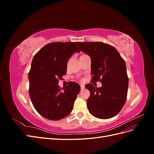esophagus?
Listing matches in <instances>:
<instances>
[{
  "instance_id": "esophagus-1",
  "label": "esophagus",
  "mask_w": 154,
  "mask_h": 154,
  "mask_svg": "<svg viewBox=\"0 0 154 154\" xmlns=\"http://www.w3.org/2000/svg\"><path fill=\"white\" fill-rule=\"evenodd\" d=\"M80 86H81V89H84V88H85V86L84 85H81Z\"/></svg>"
}]
</instances>
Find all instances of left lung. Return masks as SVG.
<instances>
[{"label": "left lung", "mask_w": 154, "mask_h": 154, "mask_svg": "<svg viewBox=\"0 0 154 154\" xmlns=\"http://www.w3.org/2000/svg\"><path fill=\"white\" fill-rule=\"evenodd\" d=\"M78 48L91 58L92 82L100 81L101 87L85 85L91 95L87 100L89 112L99 119L117 115L127 100L128 78L124 60L115 48L100 42H77Z\"/></svg>", "instance_id": "obj_1"}]
</instances>
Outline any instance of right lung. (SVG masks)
<instances>
[{"label":"right lung","instance_id":"obj_1","mask_svg":"<svg viewBox=\"0 0 154 154\" xmlns=\"http://www.w3.org/2000/svg\"><path fill=\"white\" fill-rule=\"evenodd\" d=\"M80 53L74 42H53L42 48L32 60L29 72V95L35 109L44 118L60 120L67 116L80 91L71 82L60 91L59 79L66 74L67 61L74 53Z\"/></svg>","mask_w":154,"mask_h":154}]
</instances>
